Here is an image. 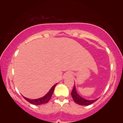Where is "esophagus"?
I'll list each match as a JSON object with an SVG mask.
<instances>
[{
  "label": "esophagus",
  "instance_id": "34e87169",
  "mask_svg": "<svg viewBox=\"0 0 123 123\" xmlns=\"http://www.w3.org/2000/svg\"><path fill=\"white\" fill-rule=\"evenodd\" d=\"M67 75H68V76H70V73H68Z\"/></svg>",
  "mask_w": 123,
  "mask_h": 123
}]
</instances>
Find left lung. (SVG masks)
I'll return each instance as SVG.
<instances>
[{"label":"left lung","mask_w":123,"mask_h":123,"mask_svg":"<svg viewBox=\"0 0 123 123\" xmlns=\"http://www.w3.org/2000/svg\"><path fill=\"white\" fill-rule=\"evenodd\" d=\"M71 95H72V97L73 101H74L76 104H79V105H91V104H93V103L95 102V101L97 100V99L87 100L80 97V96L77 94V91H76V90L75 85H74V87H73V90L71 92Z\"/></svg>","instance_id":"obj_1"}]
</instances>
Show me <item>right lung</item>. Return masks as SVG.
Returning <instances> with one entry per match:
<instances>
[{
	"mask_svg": "<svg viewBox=\"0 0 123 123\" xmlns=\"http://www.w3.org/2000/svg\"><path fill=\"white\" fill-rule=\"evenodd\" d=\"M57 86V84H55V85H54L53 87H51V88L50 89V91L48 92V93L46 94V95H44L42 98H39V99H28L25 98L24 97L25 99H26L28 102H29L31 104H33V105H42V104H45L46 103H47L49 101V100L51 98V96L53 95L54 91V88L55 87V86Z\"/></svg>",
	"mask_w": 123,
	"mask_h": 123,
	"instance_id": "1",
	"label": "right lung"
}]
</instances>
